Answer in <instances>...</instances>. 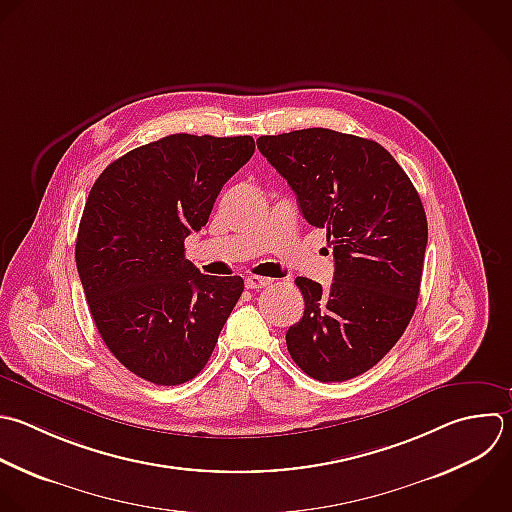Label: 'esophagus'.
Masks as SVG:
<instances>
[{
  "label": "esophagus",
  "instance_id": "1",
  "mask_svg": "<svg viewBox=\"0 0 512 512\" xmlns=\"http://www.w3.org/2000/svg\"><path fill=\"white\" fill-rule=\"evenodd\" d=\"M272 280L270 278H264V276H256V274H250L246 278V288H266L270 286Z\"/></svg>",
  "mask_w": 512,
  "mask_h": 512
}]
</instances>
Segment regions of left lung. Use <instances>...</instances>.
Listing matches in <instances>:
<instances>
[{
  "label": "left lung",
  "instance_id": "left-lung-1",
  "mask_svg": "<svg viewBox=\"0 0 512 512\" xmlns=\"http://www.w3.org/2000/svg\"><path fill=\"white\" fill-rule=\"evenodd\" d=\"M256 144L334 254L328 290L296 278L304 316L286 332L288 352L320 382L350 380L386 356L414 314L428 240L420 196L372 140L308 128Z\"/></svg>",
  "mask_w": 512,
  "mask_h": 512
}]
</instances>
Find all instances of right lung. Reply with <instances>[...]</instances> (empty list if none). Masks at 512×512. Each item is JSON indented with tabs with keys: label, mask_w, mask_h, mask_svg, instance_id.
<instances>
[{
	"label": "right lung",
	"mask_w": 512,
	"mask_h": 512,
	"mask_svg": "<svg viewBox=\"0 0 512 512\" xmlns=\"http://www.w3.org/2000/svg\"><path fill=\"white\" fill-rule=\"evenodd\" d=\"M252 154V136L172 134L112 162L90 190L76 240L86 300L110 352L148 382L192 380L242 296L240 276L200 274L184 240Z\"/></svg>",
	"instance_id": "obj_1"
}]
</instances>
